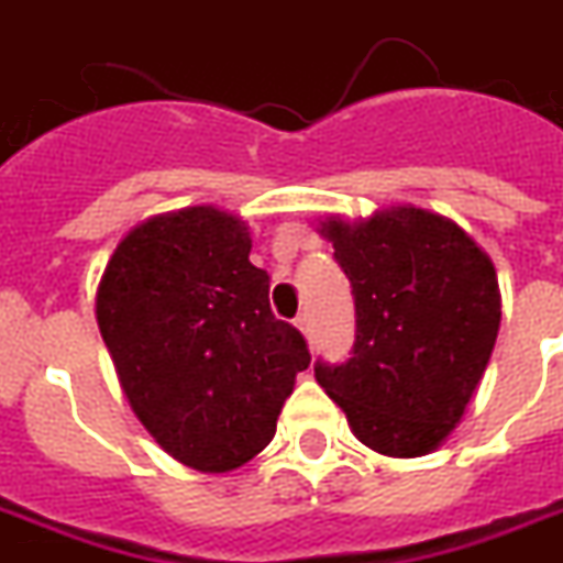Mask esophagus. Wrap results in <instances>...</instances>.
I'll use <instances>...</instances> for the list:
<instances>
[{"mask_svg": "<svg viewBox=\"0 0 563 563\" xmlns=\"http://www.w3.org/2000/svg\"><path fill=\"white\" fill-rule=\"evenodd\" d=\"M296 329L302 331L305 338H311V317H308V313H299V317H296Z\"/></svg>", "mask_w": 563, "mask_h": 563, "instance_id": "esophagus-1", "label": "esophagus"}]
</instances>
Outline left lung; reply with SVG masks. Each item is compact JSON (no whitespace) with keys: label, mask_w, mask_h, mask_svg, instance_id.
Returning <instances> with one entry per match:
<instances>
[{"label":"left lung","mask_w":563,"mask_h":563,"mask_svg":"<svg viewBox=\"0 0 563 563\" xmlns=\"http://www.w3.org/2000/svg\"><path fill=\"white\" fill-rule=\"evenodd\" d=\"M355 296V346L313 376L352 434L390 459L429 455L452 434L494 352L503 296L494 261L459 222L399 205L369 220L329 217Z\"/></svg>","instance_id":"left-lung-1"}]
</instances>
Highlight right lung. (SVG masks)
I'll return each mask as SVG.
<instances>
[{
  "instance_id": "right-lung-1",
  "label": "right lung",
  "mask_w": 563,
  "mask_h": 563,
  "mask_svg": "<svg viewBox=\"0 0 563 563\" xmlns=\"http://www.w3.org/2000/svg\"><path fill=\"white\" fill-rule=\"evenodd\" d=\"M250 250L241 217L194 205L125 234L96 290L132 411L164 452L202 473L255 459L311 364L302 334L269 311V276Z\"/></svg>"
}]
</instances>
